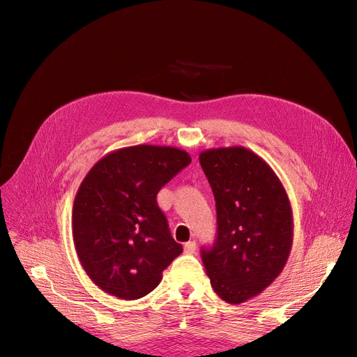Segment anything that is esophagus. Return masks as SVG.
Segmentation results:
<instances>
[{
	"label": "esophagus",
	"mask_w": 357,
	"mask_h": 357,
	"mask_svg": "<svg viewBox=\"0 0 357 357\" xmlns=\"http://www.w3.org/2000/svg\"><path fill=\"white\" fill-rule=\"evenodd\" d=\"M195 250H197V243L195 241L185 243V253L192 255V253H195Z\"/></svg>",
	"instance_id": "34e87169"
}]
</instances>
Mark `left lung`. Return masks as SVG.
Returning <instances> with one entry per match:
<instances>
[{"label":"left lung","instance_id":"obj_1","mask_svg":"<svg viewBox=\"0 0 357 357\" xmlns=\"http://www.w3.org/2000/svg\"><path fill=\"white\" fill-rule=\"evenodd\" d=\"M199 163L217 210L215 243L201 249L202 264L215 294L241 304L287 264L294 237L289 198L272 167L243 146L204 150Z\"/></svg>","mask_w":357,"mask_h":357}]
</instances>
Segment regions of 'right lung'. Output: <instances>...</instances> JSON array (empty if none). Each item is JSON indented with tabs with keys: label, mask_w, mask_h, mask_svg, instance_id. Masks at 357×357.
Instances as JSON below:
<instances>
[{
	"label": "right lung",
	"mask_w": 357,
	"mask_h": 357,
	"mask_svg": "<svg viewBox=\"0 0 357 357\" xmlns=\"http://www.w3.org/2000/svg\"><path fill=\"white\" fill-rule=\"evenodd\" d=\"M191 156L169 146L114 150L91 167L73 201L72 233L86 275L104 292L137 299L152 292L182 253L156 202Z\"/></svg>",
	"instance_id": "right-lung-1"
}]
</instances>
